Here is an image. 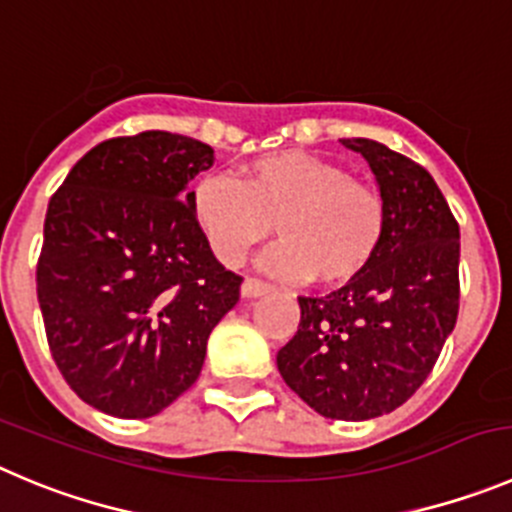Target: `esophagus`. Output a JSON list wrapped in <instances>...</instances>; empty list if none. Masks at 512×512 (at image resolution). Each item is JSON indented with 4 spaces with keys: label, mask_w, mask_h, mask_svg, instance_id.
I'll list each match as a JSON object with an SVG mask.
<instances>
[{
    "label": "esophagus",
    "mask_w": 512,
    "mask_h": 512,
    "mask_svg": "<svg viewBox=\"0 0 512 512\" xmlns=\"http://www.w3.org/2000/svg\"><path fill=\"white\" fill-rule=\"evenodd\" d=\"M242 298L245 300H252V298H260V295H267V293H272V288L270 285H265V283H260V280H255V278H247L245 283H242Z\"/></svg>",
    "instance_id": "esophagus-1"
}]
</instances>
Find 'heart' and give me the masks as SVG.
Masks as SVG:
<instances>
[{"label": "heart", "instance_id": "obj_1", "mask_svg": "<svg viewBox=\"0 0 512 512\" xmlns=\"http://www.w3.org/2000/svg\"><path fill=\"white\" fill-rule=\"evenodd\" d=\"M191 212L224 267H240L278 224L283 245L267 257L265 270L288 283L313 278L321 288L361 278L386 227L384 199L374 186L303 151L260 156L237 179H204L191 194Z\"/></svg>", "mask_w": 512, "mask_h": 512}]
</instances>
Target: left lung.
Returning <instances> with one entry per match:
<instances>
[{
    "label": "left lung",
    "mask_w": 512,
    "mask_h": 512,
    "mask_svg": "<svg viewBox=\"0 0 512 512\" xmlns=\"http://www.w3.org/2000/svg\"><path fill=\"white\" fill-rule=\"evenodd\" d=\"M341 143L374 174L384 240L361 278L298 298L300 326L278 351V371L321 417L366 422L424 384L455 328L460 227L427 169L371 138Z\"/></svg>",
    "instance_id": "obj_1"
}]
</instances>
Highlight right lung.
Listing matches in <instances>:
<instances>
[{"instance_id": "1", "label": "right lung", "mask_w": 512, "mask_h": 512, "mask_svg": "<svg viewBox=\"0 0 512 512\" xmlns=\"http://www.w3.org/2000/svg\"><path fill=\"white\" fill-rule=\"evenodd\" d=\"M212 164L197 138L143 131L90 148L50 199L37 300L57 369L98 412H164L240 300L191 212L189 181Z\"/></svg>"}]
</instances>
